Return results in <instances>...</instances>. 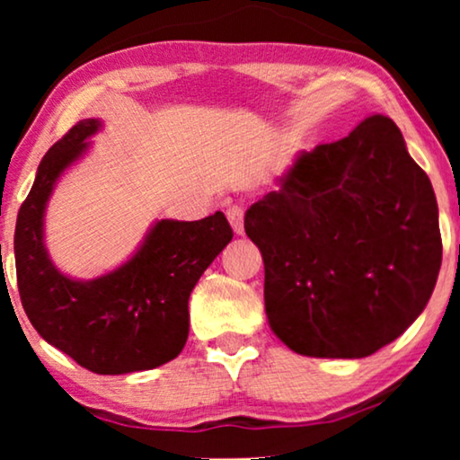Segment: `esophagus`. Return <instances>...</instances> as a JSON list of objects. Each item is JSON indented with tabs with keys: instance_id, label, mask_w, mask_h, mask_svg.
<instances>
[{
	"instance_id": "obj_1",
	"label": "esophagus",
	"mask_w": 460,
	"mask_h": 460,
	"mask_svg": "<svg viewBox=\"0 0 460 460\" xmlns=\"http://www.w3.org/2000/svg\"><path fill=\"white\" fill-rule=\"evenodd\" d=\"M226 217H228L232 230H234L238 236L244 234V211H243V207H238V205L228 207V209H226Z\"/></svg>"
}]
</instances>
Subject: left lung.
<instances>
[{"mask_svg":"<svg viewBox=\"0 0 460 460\" xmlns=\"http://www.w3.org/2000/svg\"><path fill=\"white\" fill-rule=\"evenodd\" d=\"M268 324L295 354L367 358L425 310L442 266L438 200L389 117L301 153L244 216Z\"/></svg>","mask_w":460,"mask_h":460,"instance_id":"left-lung-1","label":"left lung"}]
</instances>
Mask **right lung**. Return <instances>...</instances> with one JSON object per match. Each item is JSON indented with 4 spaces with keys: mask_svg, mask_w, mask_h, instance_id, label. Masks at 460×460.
<instances>
[{
    "mask_svg": "<svg viewBox=\"0 0 460 460\" xmlns=\"http://www.w3.org/2000/svg\"><path fill=\"white\" fill-rule=\"evenodd\" d=\"M100 119H84L43 156L16 217L18 291L35 331L79 367L128 375L161 367L184 349L188 299L232 241L222 211L199 219H155L123 263L96 279H73L46 247V211L62 175L90 153Z\"/></svg>",
    "mask_w": 460,
    "mask_h": 460,
    "instance_id": "right-lung-1",
    "label": "right lung"
}]
</instances>
